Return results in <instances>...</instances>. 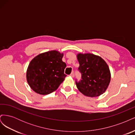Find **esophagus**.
Here are the masks:
<instances>
[{
	"label": "esophagus",
	"instance_id": "esophagus-1",
	"mask_svg": "<svg viewBox=\"0 0 135 135\" xmlns=\"http://www.w3.org/2000/svg\"><path fill=\"white\" fill-rule=\"evenodd\" d=\"M70 76H71V77H74V71H73L71 74H70Z\"/></svg>",
	"mask_w": 135,
	"mask_h": 135
}]
</instances>
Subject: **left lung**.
Listing matches in <instances>:
<instances>
[{
	"label": "left lung",
	"mask_w": 135,
	"mask_h": 135,
	"mask_svg": "<svg viewBox=\"0 0 135 135\" xmlns=\"http://www.w3.org/2000/svg\"><path fill=\"white\" fill-rule=\"evenodd\" d=\"M78 70L80 81H75L76 87L84 95L94 97L104 93L110 83L111 75L108 65L101 57L91 54H79Z\"/></svg>",
	"instance_id": "1"
}]
</instances>
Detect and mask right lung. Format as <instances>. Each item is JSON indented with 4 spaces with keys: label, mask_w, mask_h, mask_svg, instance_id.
<instances>
[{
    "label": "right lung",
    "mask_w": 135,
    "mask_h": 135,
    "mask_svg": "<svg viewBox=\"0 0 135 135\" xmlns=\"http://www.w3.org/2000/svg\"><path fill=\"white\" fill-rule=\"evenodd\" d=\"M64 54L51 51L39 54L30 62L26 72L28 85L36 93L48 95L58 88L66 75V64L62 61Z\"/></svg>",
    "instance_id": "add662e5"
}]
</instances>
